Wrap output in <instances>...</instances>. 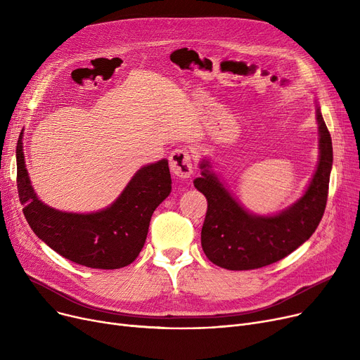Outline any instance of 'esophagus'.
Wrapping results in <instances>:
<instances>
[{
	"label": "esophagus",
	"instance_id": "esophagus-1",
	"mask_svg": "<svg viewBox=\"0 0 360 360\" xmlns=\"http://www.w3.org/2000/svg\"><path fill=\"white\" fill-rule=\"evenodd\" d=\"M169 166L172 174L178 178H190L193 175L191 155L184 148H176L170 153Z\"/></svg>",
	"mask_w": 360,
	"mask_h": 360
}]
</instances>
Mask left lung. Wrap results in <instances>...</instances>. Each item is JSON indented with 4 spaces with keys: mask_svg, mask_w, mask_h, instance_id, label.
<instances>
[{
    "mask_svg": "<svg viewBox=\"0 0 360 360\" xmlns=\"http://www.w3.org/2000/svg\"><path fill=\"white\" fill-rule=\"evenodd\" d=\"M319 160L315 174L300 197L274 216L247 212L210 170L209 160L200 163L201 176L194 186L207 198L201 229V247L213 264L228 270H254L288 257L308 240L324 216L333 166L330 131L316 106Z\"/></svg>",
    "mask_w": 360,
    "mask_h": 360,
    "instance_id": "obj_1",
    "label": "left lung"
}]
</instances>
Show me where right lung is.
<instances>
[{
    "mask_svg": "<svg viewBox=\"0 0 360 360\" xmlns=\"http://www.w3.org/2000/svg\"><path fill=\"white\" fill-rule=\"evenodd\" d=\"M18 137L17 190L23 213L36 236L64 258L80 266L115 270L134 261L144 247L156 207L170 194L166 159L137 170L121 195L96 213H67L44 204L34 194Z\"/></svg>",
    "mask_w": 360,
    "mask_h": 360,
    "instance_id": "add662e5",
    "label": "right lung"
}]
</instances>
